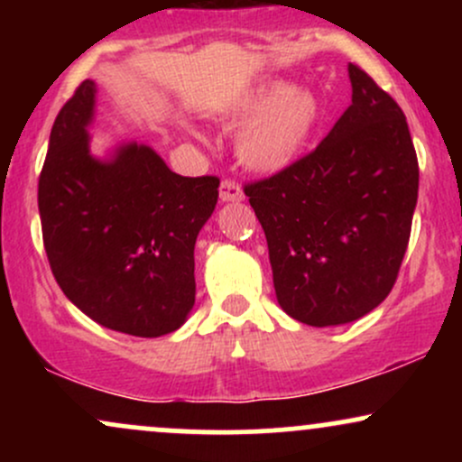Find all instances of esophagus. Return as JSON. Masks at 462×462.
I'll use <instances>...</instances> for the list:
<instances>
[{
	"mask_svg": "<svg viewBox=\"0 0 462 462\" xmlns=\"http://www.w3.org/2000/svg\"><path fill=\"white\" fill-rule=\"evenodd\" d=\"M219 198L221 201H241L245 195H243V189L238 187V182L226 178L219 187Z\"/></svg>",
	"mask_w": 462,
	"mask_h": 462,
	"instance_id": "34e87169",
	"label": "esophagus"
}]
</instances>
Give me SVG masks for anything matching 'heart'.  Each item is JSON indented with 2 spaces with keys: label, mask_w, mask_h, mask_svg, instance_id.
I'll return each instance as SVG.
<instances>
[{
  "label": "heart",
  "mask_w": 462,
  "mask_h": 462,
  "mask_svg": "<svg viewBox=\"0 0 462 462\" xmlns=\"http://www.w3.org/2000/svg\"><path fill=\"white\" fill-rule=\"evenodd\" d=\"M319 116V99L306 88L280 79L258 84L232 110V119H252L241 132L238 153L252 169L280 171L304 150Z\"/></svg>",
  "instance_id": "obj_1"
}]
</instances>
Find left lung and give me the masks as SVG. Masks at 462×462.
Instances as JSON below:
<instances>
[{"instance_id": "obj_1", "label": "left lung", "mask_w": 462, "mask_h": 462, "mask_svg": "<svg viewBox=\"0 0 462 462\" xmlns=\"http://www.w3.org/2000/svg\"><path fill=\"white\" fill-rule=\"evenodd\" d=\"M352 106L315 150L245 182L267 236L275 298L309 326L374 310L393 289L411 238L419 164L406 116L349 62Z\"/></svg>"}]
</instances>
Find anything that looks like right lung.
<instances>
[{
    "label": "right lung",
    "mask_w": 462,
    "mask_h": 462,
    "mask_svg": "<svg viewBox=\"0 0 462 462\" xmlns=\"http://www.w3.org/2000/svg\"><path fill=\"white\" fill-rule=\"evenodd\" d=\"M95 82L58 113L39 176L43 245L58 286L99 326L162 337L195 304V241L219 178L173 173L147 145L102 162L88 152Z\"/></svg>",
    "instance_id": "add662e5"
}]
</instances>
